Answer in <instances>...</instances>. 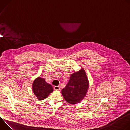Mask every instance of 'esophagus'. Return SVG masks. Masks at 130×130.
<instances>
[{"instance_id":"obj_1","label":"esophagus","mask_w":130,"mask_h":130,"mask_svg":"<svg viewBox=\"0 0 130 130\" xmlns=\"http://www.w3.org/2000/svg\"><path fill=\"white\" fill-rule=\"evenodd\" d=\"M54 89L55 90H60V87L59 86H55L54 87Z\"/></svg>"}]
</instances>
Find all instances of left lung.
<instances>
[{"mask_svg": "<svg viewBox=\"0 0 130 130\" xmlns=\"http://www.w3.org/2000/svg\"><path fill=\"white\" fill-rule=\"evenodd\" d=\"M89 87V82L85 70L82 68L71 74L65 87L62 90L65 100L71 104L80 102L84 99Z\"/></svg>", "mask_w": 130, "mask_h": 130, "instance_id": "obj_1", "label": "left lung"}]
</instances>
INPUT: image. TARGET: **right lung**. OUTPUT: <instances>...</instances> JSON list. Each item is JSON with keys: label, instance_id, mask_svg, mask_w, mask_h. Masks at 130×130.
I'll return each mask as SVG.
<instances>
[{"label": "right lung", "instance_id": "add662e5", "mask_svg": "<svg viewBox=\"0 0 130 130\" xmlns=\"http://www.w3.org/2000/svg\"><path fill=\"white\" fill-rule=\"evenodd\" d=\"M32 90L35 96L39 100L46 99L53 90L52 86L47 83L44 78H36L32 84Z\"/></svg>", "mask_w": 130, "mask_h": 130}]
</instances>
